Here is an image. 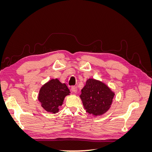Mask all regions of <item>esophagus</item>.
Wrapping results in <instances>:
<instances>
[{
	"label": "esophagus",
	"instance_id": "34e87169",
	"mask_svg": "<svg viewBox=\"0 0 152 152\" xmlns=\"http://www.w3.org/2000/svg\"><path fill=\"white\" fill-rule=\"evenodd\" d=\"M71 91H72V92H73V93H77V87L76 86H72V87H71Z\"/></svg>",
	"mask_w": 152,
	"mask_h": 152
}]
</instances>
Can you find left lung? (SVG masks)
Segmentation results:
<instances>
[{"label": "left lung", "mask_w": 152, "mask_h": 152, "mask_svg": "<svg viewBox=\"0 0 152 152\" xmlns=\"http://www.w3.org/2000/svg\"><path fill=\"white\" fill-rule=\"evenodd\" d=\"M80 97L86 112L94 116L108 111L112 104L114 93L103 82L89 79L81 90Z\"/></svg>", "instance_id": "obj_1"}]
</instances>
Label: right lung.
<instances>
[{"label": "right lung", "instance_id": "1", "mask_svg": "<svg viewBox=\"0 0 152 152\" xmlns=\"http://www.w3.org/2000/svg\"><path fill=\"white\" fill-rule=\"evenodd\" d=\"M70 93V89L65 84L61 83L58 79H52L41 87L39 100L47 112L56 113L64 98Z\"/></svg>", "mask_w": 152, "mask_h": 152}]
</instances>
